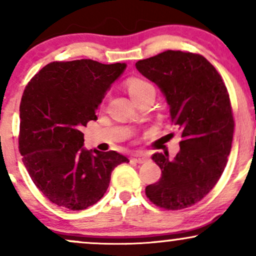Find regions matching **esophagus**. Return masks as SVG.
Masks as SVG:
<instances>
[{"instance_id": "1", "label": "esophagus", "mask_w": 256, "mask_h": 256, "mask_svg": "<svg viewBox=\"0 0 256 256\" xmlns=\"http://www.w3.org/2000/svg\"><path fill=\"white\" fill-rule=\"evenodd\" d=\"M134 161L137 162V163H146V162L149 161V158H148L146 154L138 152L134 156Z\"/></svg>"}]
</instances>
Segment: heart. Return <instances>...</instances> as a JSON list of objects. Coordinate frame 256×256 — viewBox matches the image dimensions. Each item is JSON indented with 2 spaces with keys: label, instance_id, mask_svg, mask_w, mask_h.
Wrapping results in <instances>:
<instances>
[{
  "label": "heart",
  "instance_id": "b5f03b06",
  "mask_svg": "<svg viewBox=\"0 0 256 256\" xmlns=\"http://www.w3.org/2000/svg\"><path fill=\"white\" fill-rule=\"evenodd\" d=\"M126 89L134 102L138 104L146 98H155L156 88L148 80L132 78L126 82Z\"/></svg>",
  "mask_w": 256,
  "mask_h": 256
}]
</instances>
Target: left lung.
I'll return each instance as SVG.
<instances>
[{
    "mask_svg": "<svg viewBox=\"0 0 256 256\" xmlns=\"http://www.w3.org/2000/svg\"><path fill=\"white\" fill-rule=\"evenodd\" d=\"M136 68L161 89L181 136L174 160L152 155L162 175L146 194L160 208H186L214 188L226 166L235 126L229 94L214 66L192 52L168 50Z\"/></svg>",
    "mask_w": 256,
    "mask_h": 256,
    "instance_id": "left-lung-1",
    "label": "left lung"
}]
</instances>
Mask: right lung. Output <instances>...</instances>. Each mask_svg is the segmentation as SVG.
Segmentation results:
<instances>
[{"label": "right lung", "instance_id": "right-lung-1", "mask_svg": "<svg viewBox=\"0 0 256 256\" xmlns=\"http://www.w3.org/2000/svg\"><path fill=\"white\" fill-rule=\"evenodd\" d=\"M125 63L92 60L54 62L24 88L20 104L19 150L30 178L51 202L81 211L102 198L119 152L83 148V128Z\"/></svg>", "mask_w": 256, "mask_h": 256}]
</instances>
